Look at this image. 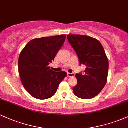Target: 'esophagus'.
Masks as SVG:
<instances>
[{
	"instance_id": "obj_1",
	"label": "esophagus",
	"mask_w": 128,
	"mask_h": 128,
	"mask_svg": "<svg viewBox=\"0 0 128 128\" xmlns=\"http://www.w3.org/2000/svg\"><path fill=\"white\" fill-rule=\"evenodd\" d=\"M67 76H68V77H74V73H67Z\"/></svg>"
}]
</instances>
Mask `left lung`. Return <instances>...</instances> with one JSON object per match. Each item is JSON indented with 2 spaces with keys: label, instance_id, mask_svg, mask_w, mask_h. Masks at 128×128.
I'll use <instances>...</instances> for the list:
<instances>
[{
  "label": "left lung",
  "instance_id": "left-lung-1",
  "mask_svg": "<svg viewBox=\"0 0 128 128\" xmlns=\"http://www.w3.org/2000/svg\"><path fill=\"white\" fill-rule=\"evenodd\" d=\"M67 39L80 64L86 66L84 74H76L78 84L73 88V92L80 99H92L102 91L107 82L109 62L106 54L99 41L91 36L68 35Z\"/></svg>",
  "mask_w": 128,
  "mask_h": 128
}]
</instances>
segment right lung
<instances>
[{"label": "right lung", "mask_w": 128, "mask_h": 128, "mask_svg": "<svg viewBox=\"0 0 128 128\" xmlns=\"http://www.w3.org/2000/svg\"><path fill=\"white\" fill-rule=\"evenodd\" d=\"M66 35L32 40L22 50L18 58V73L26 90L37 99H48L56 92L67 76L56 72L49 65L64 44Z\"/></svg>", "instance_id": "add662e5"}]
</instances>
